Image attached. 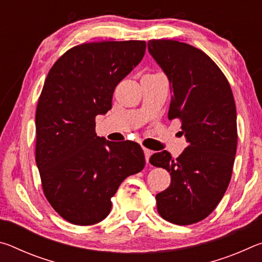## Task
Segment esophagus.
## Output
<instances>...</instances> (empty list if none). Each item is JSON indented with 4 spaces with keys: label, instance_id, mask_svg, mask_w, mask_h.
I'll list each match as a JSON object with an SVG mask.
<instances>
[{
    "label": "esophagus",
    "instance_id": "34e87169",
    "mask_svg": "<svg viewBox=\"0 0 262 262\" xmlns=\"http://www.w3.org/2000/svg\"><path fill=\"white\" fill-rule=\"evenodd\" d=\"M143 151H144V156H145V162L149 163V158H150V156H151L152 151L147 148H143Z\"/></svg>",
    "mask_w": 262,
    "mask_h": 262
}]
</instances>
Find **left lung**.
<instances>
[{"instance_id":"1","label":"left lung","mask_w":262,"mask_h":262,"mask_svg":"<svg viewBox=\"0 0 262 262\" xmlns=\"http://www.w3.org/2000/svg\"><path fill=\"white\" fill-rule=\"evenodd\" d=\"M148 50L166 74L172 92L168 119H178L188 142L178 158L166 150L150 163L170 172L156 195L164 220L179 225L210 215L227 190L237 150V113L227 77L205 52L176 40H150Z\"/></svg>"}]
</instances>
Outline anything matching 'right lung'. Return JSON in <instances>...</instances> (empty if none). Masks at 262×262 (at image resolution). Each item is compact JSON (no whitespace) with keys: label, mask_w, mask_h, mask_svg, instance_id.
<instances>
[{"label":"right lung","mask_w":262,"mask_h":262,"mask_svg":"<svg viewBox=\"0 0 262 262\" xmlns=\"http://www.w3.org/2000/svg\"><path fill=\"white\" fill-rule=\"evenodd\" d=\"M144 53L142 40L82 43L47 75L35 112V163L48 202L70 223L103 221L120 184L143 170L140 144L97 136L95 120L112 107L115 86Z\"/></svg>","instance_id":"obj_1"}]
</instances>
